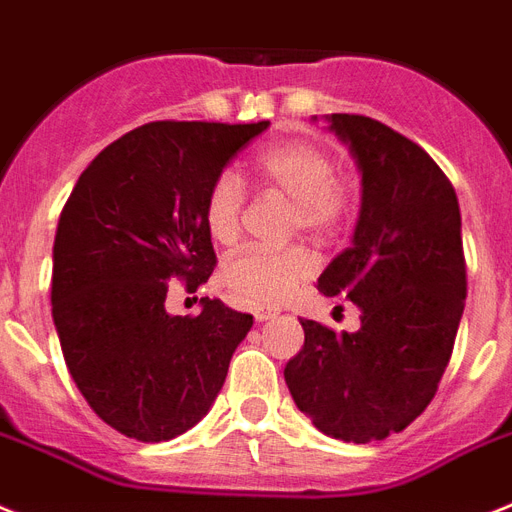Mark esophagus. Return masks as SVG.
<instances>
[{"instance_id":"esophagus-1","label":"esophagus","mask_w":512,"mask_h":512,"mask_svg":"<svg viewBox=\"0 0 512 512\" xmlns=\"http://www.w3.org/2000/svg\"><path fill=\"white\" fill-rule=\"evenodd\" d=\"M274 316H277L274 308H264V306L253 308V319H256V322H266V319H274Z\"/></svg>"}]
</instances>
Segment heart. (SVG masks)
Returning a JSON list of instances; mask_svg holds the SVG:
<instances>
[{"mask_svg":"<svg viewBox=\"0 0 512 512\" xmlns=\"http://www.w3.org/2000/svg\"><path fill=\"white\" fill-rule=\"evenodd\" d=\"M253 177L264 190L290 201V230L327 240L342 230L356 204V185L335 172V159L308 138H290L253 156ZM246 211V190L232 172L209 183L204 196V225L217 243L238 240ZM314 272V259L298 246L269 251L246 248L225 264L222 280L246 306H277Z\"/></svg>","mask_w":512,"mask_h":512,"instance_id":"obj_1","label":"heart"}]
</instances>
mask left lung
Here are the masks:
<instances>
[{
  "label": "left lung",
  "instance_id": "left-lung-1",
  "mask_svg": "<svg viewBox=\"0 0 512 512\" xmlns=\"http://www.w3.org/2000/svg\"><path fill=\"white\" fill-rule=\"evenodd\" d=\"M361 170L353 246L319 293L361 308L358 332L306 319L285 366L295 405L319 432L377 442L403 432L437 395L466 306V256L453 183L418 143L363 114H332Z\"/></svg>",
  "mask_w": 512,
  "mask_h": 512
}]
</instances>
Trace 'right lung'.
Here are the masks:
<instances>
[{
	"label": "right lung",
	"instance_id": "add662e5",
	"mask_svg": "<svg viewBox=\"0 0 512 512\" xmlns=\"http://www.w3.org/2000/svg\"><path fill=\"white\" fill-rule=\"evenodd\" d=\"M269 122L156 120L78 177L54 235L52 316L80 395L125 437L164 442L209 413L251 314L201 298L170 316L167 282L196 293L217 266L204 196Z\"/></svg>",
	"mask_w": 512,
	"mask_h": 512
}]
</instances>
